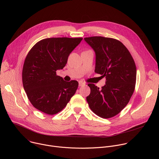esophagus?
Returning <instances> with one entry per match:
<instances>
[{"instance_id": "34e87169", "label": "esophagus", "mask_w": 159, "mask_h": 159, "mask_svg": "<svg viewBox=\"0 0 159 159\" xmlns=\"http://www.w3.org/2000/svg\"><path fill=\"white\" fill-rule=\"evenodd\" d=\"M85 85V84L84 83H83L82 82H79V87H81V86H83V85Z\"/></svg>"}]
</instances>
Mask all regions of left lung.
Here are the masks:
<instances>
[{
	"instance_id": "obj_1",
	"label": "left lung",
	"mask_w": 159,
	"mask_h": 159,
	"mask_svg": "<svg viewBox=\"0 0 159 159\" xmlns=\"http://www.w3.org/2000/svg\"><path fill=\"white\" fill-rule=\"evenodd\" d=\"M96 53L95 72L106 78L99 89L89 84L90 93L86 98L96 115L102 118L116 116L127 105L134 92L137 69L128 50L120 41L102 36L85 38Z\"/></svg>"
}]
</instances>
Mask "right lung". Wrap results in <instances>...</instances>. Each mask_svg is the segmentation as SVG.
<instances>
[{"label":"right lung","mask_w":159,"mask_h":159,"mask_svg":"<svg viewBox=\"0 0 159 159\" xmlns=\"http://www.w3.org/2000/svg\"><path fill=\"white\" fill-rule=\"evenodd\" d=\"M82 38H51L38 41L28 53L22 69V84L32 105L53 115L75 94L79 83L66 82L56 71L63 69Z\"/></svg>","instance_id":"right-lung-1"}]
</instances>
